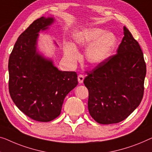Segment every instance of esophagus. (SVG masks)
Masks as SVG:
<instances>
[{
	"mask_svg": "<svg viewBox=\"0 0 152 152\" xmlns=\"http://www.w3.org/2000/svg\"><path fill=\"white\" fill-rule=\"evenodd\" d=\"M84 76L83 75V74H79L78 76V82L80 84L83 83V80H84Z\"/></svg>",
	"mask_w": 152,
	"mask_h": 152,
	"instance_id": "obj_1",
	"label": "esophagus"
}]
</instances>
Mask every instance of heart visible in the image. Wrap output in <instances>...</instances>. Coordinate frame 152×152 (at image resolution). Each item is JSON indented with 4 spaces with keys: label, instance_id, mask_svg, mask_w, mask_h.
Listing matches in <instances>:
<instances>
[{
    "label": "heart",
    "instance_id": "obj_1",
    "mask_svg": "<svg viewBox=\"0 0 152 152\" xmlns=\"http://www.w3.org/2000/svg\"><path fill=\"white\" fill-rule=\"evenodd\" d=\"M106 32L98 28H88L78 31L73 35L75 44L87 46L86 58L91 64H99L109 56L117 44V37L113 33ZM66 56L72 61L78 58L79 54L76 47L72 44L65 46Z\"/></svg>",
    "mask_w": 152,
    "mask_h": 152
}]
</instances>
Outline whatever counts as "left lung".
Wrapping results in <instances>:
<instances>
[{"instance_id": "left-lung-1", "label": "left lung", "mask_w": 152, "mask_h": 152, "mask_svg": "<svg viewBox=\"0 0 152 152\" xmlns=\"http://www.w3.org/2000/svg\"><path fill=\"white\" fill-rule=\"evenodd\" d=\"M117 50L87 72L84 84L89 91L88 109L101 124L124 121L141 103L144 94L146 64L139 42L126 26Z\"/></svg>"}]
</instances>
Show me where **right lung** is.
Returning <instances> with one entry per match:
<instances>
[{
    "label": "right lung",
    "instance_id": "right-lung-1",
    "mask_svg": "<svg viewBox=\"0 0 152 152\" xmlns=\"http://www.w3.org/2000/svg\"><path fill=\"white\" fill-rule=\"evenodd\" d=\"M35 20L18 38L9 59V91L17 107L31 119L48 122L59 116L63 100L78 85L75 72L59 71L36 52L38 33L53 23Z\"/></svg>",
    "mask_w": 152,
    "mask_h": 152
}]
</instances>
